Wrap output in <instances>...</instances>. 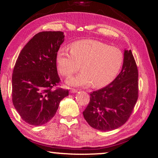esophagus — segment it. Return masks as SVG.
Here are the masks:
<instances>
[{"mask_svg": "<svg viewBox=\"0 0 158 158\" xmlns=\"http://www.w3.org/2000/svg\"><path fill=\"white\" fill-rule=\"evenodd\" d=\"M77 92V90H76V89H70V93H75Z\"/></svg>", "mask_w": 158, "mask_h": 158, "instance_id": "1", "label": "esophagus"}]
</instances>
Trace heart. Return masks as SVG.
<instances>
[{
    "label": "heart",
    "instance_id": "b5f03b06",
    "mask_svg": "<svg viewBox=\"0 0 158 158\" xmlns=\"http://www.w3.org/2000/svg\"><path fill=\"white\" fill-rule=\"evenodd\" d=\"M70 50L60 48L56 53L58 71L64 77L75 73L82 65L81 73L66 81L70 86H105L115 79L123 62L121 50L95 40L77 41Z\"/></svg>",
    "mask_w": 158,
    "mask_h": 158
}]
</instances>
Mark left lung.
<instances>
[{"mask_svg":"<svg viewBox=\"0 0 158 158\" xmlns=\"http://www.w3.org/2000/svg\"><path fill=\"white\" fill-rule=\"evenodd\" d=\"M90 95L89 105L83 112L90 126L111 131L125 123L138 99V69L131 50H124L123 64L116 78Z\"/></svg>","mask_w":158,"mask_h":158,"instance_id":"left-lung-1","label":"left lung"}]
</instances>
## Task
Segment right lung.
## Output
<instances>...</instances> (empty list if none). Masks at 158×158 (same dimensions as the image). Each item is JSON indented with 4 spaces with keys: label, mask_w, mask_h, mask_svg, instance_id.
Masks as SVG:
<instances>
[{
    "label": "right lung",
    "mask_w": 158,
    "mask_h": 158,
    "mask_svg": "<svg viewBox=\"0 0 158 158\" xmlns=\"http://www.w3.org/2000/svg\"><path fill=\"white\" fill-rule=\"evenodd\" d=\"M61 31H43L25 45L12 74V102L21 118L40 126L55 116L68 90L53 89L60 81L56 53L64 42Z\"/></svg>",
    "instance_id": "right-lung-1"
}]
</instances>
